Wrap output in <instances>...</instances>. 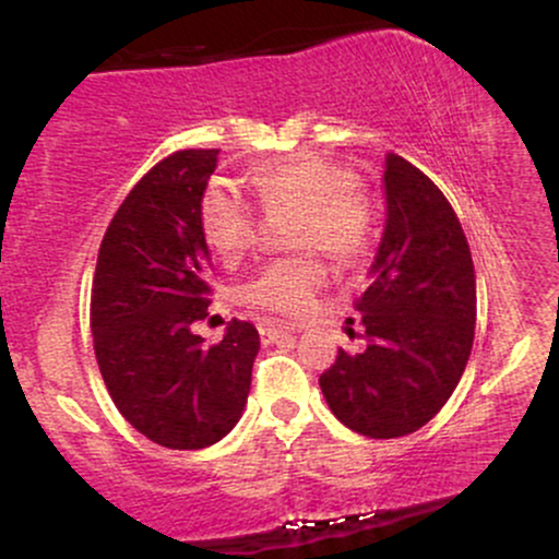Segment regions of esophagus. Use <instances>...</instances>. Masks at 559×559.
Wrapping results in <instances>:
<instances>
[{"instance_id": "obj_1", "label": "esophagus", "mask_w": 559, "mask_h": 559, "mask_svg": "<svg viewBox=\"0 0 559 559\" xmlns=\"http://www.w3.org/2000/svg\"><path fill=\"white\" fill-rule=\"evenodd\" d=\"M292 333H294V329H286V325H275V323H262L260 325V336H262V342H265V344L278 342V338L292 336Z\"/></svg>"}]
</instances>
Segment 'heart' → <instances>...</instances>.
<instances>
[{
	"label": "heart",
	"instance_id": "b5f03b06",
	"mask_svg": "<svg viewBox=\"0 0 559 559\" xmlns=\"http://www.w3.org/2000/svg\"><path fill=\"white\" fill-rule=\"evenodd\" d=\"M267 213L297 207L294 247L318 243L336 258H355L370 236V210L357 191V178L312 155H294L252 173ZM204 241L226 262H239L258 241V215L234 183L215 181L199 207ZM325 265L316 254L273 260L241 288V301L258 312L301 318L310 312Z\"/></svg>",
	"mask_w": 559,
	"mask_h": 559
}]
</instances>
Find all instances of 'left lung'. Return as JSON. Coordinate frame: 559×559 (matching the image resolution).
Returning a JSON list of instances; mask_svg holds the SVG:
<instances>
[{
    "mask_svg": "<svg viewBox=\"0 0 559 559\" xmlns=\"http://www.w3.org/2000/svg\"><path fill=\"white\" fill-rule=\"evenodd\" d=\"M386 226L357 299L362 352L320 376L331 413L370 439L426 426L465 373L476 333V271L452 204L426 173L389 155Z\"/></svg>",
    "mask_w": 559,
    "mask_h": 559,
    "instance_id": "8db88e82",
    "label": "left lung"
}]
</instances>
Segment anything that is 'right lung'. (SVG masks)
<instances>
[{
    "instance_id": "add662e5",
    "label": "right lung",
    "mask_w": 559,
    "mask_h": 559,
    "mask_svg": "<svg viewBox=\"0 0 559 559\" xmlns=\"http://www.w3.org/2000/svg\"><path fill=\"white\" fill-rule=\"evenodd\" d=\"M217 150L165 157L115 213L92 286L99 373L120 415L168 449H204L247 404L260 333L230 320L221 344L191 331L207 318L210 249L199 207Z\"/></svg>"
}]
</instances>
